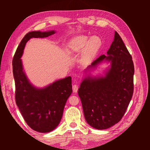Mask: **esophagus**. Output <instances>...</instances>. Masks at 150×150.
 Instances as JSON below:
<instances>
[{
  "label": "esophagus",
  "instance_id": "esophagus-1",
  "mask_svg": "<svg viewBox=\"0 0 150 150\" xmlns=\"http://www.w3.org/2000/svg\"><path fill=\"white\" fill-rule=\"evenodd\" d=\"M78 88H79L78 85H77V84L73 85V91L74 92V93H77L78 91Z\"/></svg>",
  "mask_w": 150,
  "mask_h": 150
}]
</instances>
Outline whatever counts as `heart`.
<instances>
[{
  "label": "heart",
  "mask_w": 150,
  "mask_h": 150,
  "mask_svg": "<svg viewBox=\"0 0 150 150\" xmlns=\"http://www.w3.org/2000/svg\"><path fill=\"white\" fill-rule=\"evenodd\" d=\"M102 45L100 37L93 35L90 38L86 35H79L73 37L67 44L66 52L68 53L82 52V59L88 61L96 55Z\"/></svg>",
  "instance_id": "1"
}]
</instances>
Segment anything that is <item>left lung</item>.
Returning <instances> with one entry per match:
<instances>
[{"instance_id":"left-lung-1","label":"left lung","mask_w":150,"mask_h":150,"mask_svg":"<svg viewBox=\"0 0 150 150\" xmlns=\"http://www.w3.org/2000/svg\"><path fill=\"white\" fill-rule=\"evenodd\" d=\"M103 62L110 63L104 75L91 72ZM134 66L121 37L115 31L107 55H102L84 70L79 88L85 119L97 129H106L118 123L125 113L133 93Z\"/></svg>"}]
</instances>
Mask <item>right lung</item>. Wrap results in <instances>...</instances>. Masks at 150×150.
<instances>
[{
  "label": "right lung",
  "instance_id": "add662e5",
  "mask_svg": "<svg viewBox=\"0 0 150 150\" xmlns=\"http://www.w3.org/2000/svg\"><path fill=\"white\" fill-rule=\"evenodd\" d=\"M55 33V30L28 33L19 44L13 59L16 104L28 125L41 133L52 132L59 124L66 101L72 93L71 77L59 79L44 88L36 87L28 79L21 58L31 38H45Z\"/></svg>",
  "mask_w": 150,
  "mask_h": 150
}]
</instances>
